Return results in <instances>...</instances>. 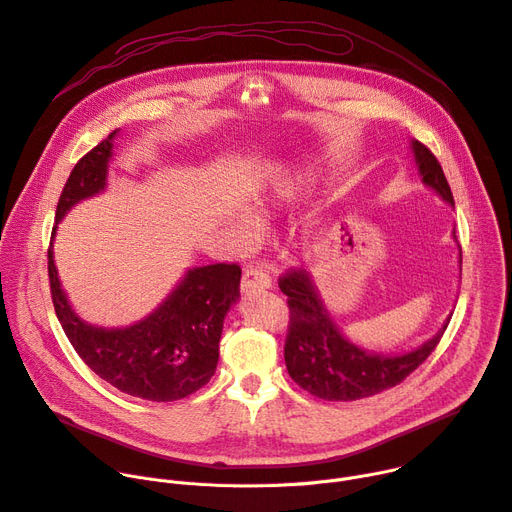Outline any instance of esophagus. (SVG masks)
Returning <instances> with one entry per match:
<instances>
[{
    "instance_id": "34e87169",
    "label": "esophagus",
    "mask_w": 512,
    "mask_h": 512,
    "mask_svg": "<svg viewBox=\"0 0 512 512\" xmlns=\"http://www.w3.org/2000/svg\"><path fill=\"white\" fill-rule=\"evenodd\" d=\"M269 286H271V277H269V273L263 267L247 265V269L243 271V282H241L243 294L265 290Z\"/></svg>"
}]
</instances>
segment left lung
<instances>
[{"instance_id": "8db88e82", "label": "left lung", "mask_w": 512, "mask_h": 512, "mask_svg": "<svg viewBox=\"0 0 512 512\" xmlns=\"http://www.w3.org/2000/svg\"><path fill=\"white\" fill-rule=\"evenodd\" d=\"M412 149L425 183L453 204L451 188L437 157L418 141L412 143ZM277 284L288 296L290 308L284 345L288 374L302 390L322 400L349 402L398 386L427 361L449 324L447 320L431 341L410 353L396 357L371 355L337 331L304 269L290 267L280 275Z\"/></svg>"}]
</instances>
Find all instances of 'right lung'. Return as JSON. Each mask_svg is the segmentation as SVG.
Returning a JSON list of instances; mask_svg holds the SVG:
<instances>
[{
	"label": "right lung",
	"instance_id": "add662e5",
	"mask_svg": "<svg viewBox=\"0 0 512 512\" xmlns=\"http://www.w3.org/2000/svg\"><path fill=\"white\" fill-rule=\"evenodd\" d=\"M114 134L116 130L75 163L57 204V222L73 204L104 190ZM49 284L69 343L96 376L134 398L173 402L194 394L214 376L222 322L241 294V267L212 263L188 271L149 318L126 329H100L79 320L59 284L53 241Z\"/></svg>",
	"mask_w": 512,
	"mask_h": 512
}]
</instances>
